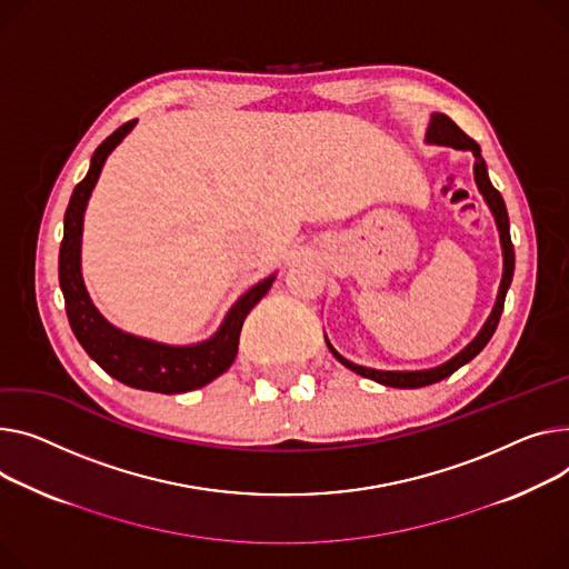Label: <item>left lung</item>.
Returning a JSON list of instances; mask_svg holds the SVG:
<instances>
[{
    "label": "left lung",
    "instance_id": "left-lung-1",
    "mask_svg": "<svg viewBox=\"0 0 569 569\" xmlns=\"http://www.w3.org/2000/svg\"><path fill=\"white\" fill-rule=\"evenodd\" d=\"M426 141L428 143H439V146H450L456 150H471L473 158H476V164H473V178H476V184L480 189L482 199L487 201L491 214H495V221H497V229H499V238H501V249H503V277H501V286H499V295H497V305L495 309H491L487 322L482 325V329L478 331V336L471 340V343L452 359H448L446 363L437 366V368H428V370H375V368H366V366H359V363H352L348 361L346 357H340L331 343L327 340V348L329 352L343 363L346 368L355 370L357 375L361 377H368V380L372 382H380L385 387H393V389H421V387H428V385H435V382H441L443 377L452 375L458 368H462L465 363H469L487 343L489 338L495 336L497 327H499V320H501V313H503V305H506V292L512 283V274H515V249H512V240H510V221H508V210H506V203H503V197L499 194V189H495V184L489 182V176H487V164L480 156V146L467 137L456 123H452L446 113H432L430 119V126H428V132H426Z\"/></svg>",
    "mask_w": 569,
    "mask_h": 569
}]
</instances>
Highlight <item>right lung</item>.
Masks as SVG:
<instances>
[{"label":"right lung","instance_id":"1","mask_svg":"<svg viewBox=\"0 0 569 569\" xmlns=\"http://www.w3.org/2000/svg\"><path fill=\"white\" fill-rule=\"evenodd\" d=\"M137 121H128L117 132H111L91 158L89 173L72 189L70 203L63 217V240L59 249V283L66 299V316L74 338L87 355L113 380L132 389L156 393H184L210 385L214 377L231 368L238 355L240 331L249 311L270 290L277 274L258 281L249 288L231 311L226 313L221 327L201 343L194 346H167L158 340L132 336L107 322L87 292L82 279V223L89 197L98 182L104 160Z\"/></svg>","mask_w":569,"mask_h":569}]
</instances>
